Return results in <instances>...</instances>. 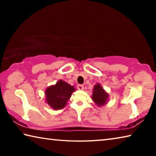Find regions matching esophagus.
<instances>
[{
  "label": "esophagus",
  "instance_id": "1",
  "mask_svg": "<svg viewBox=\"0 0 156 156\" xmlns=\"http://www.w3.org/2000/svg\"><path fill=\"white\" fill-rule=\"evenodd\" d=\"M78 89H79V90H83V89H84V86L83 85V84H78Z\"/></svg>",
  "mask_w": 156,
  "mask_h": 156
}]
</instances>
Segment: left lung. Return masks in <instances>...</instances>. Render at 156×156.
Segmentation results:
<instances>
[{"mask_svg":"<svg viewBox=\"0 0 156 156\" xmlns=\"http://www.w3.org/2000/svg\"><path fill=\"white\" fill-rule=\"evenodd\" d=\"M93 89L91 98L96 105L98 107L106 105L108 98H109V94L104 90L102 87L99 83H98L94 86Z\"/></svg>","mask_w":156,"mask_h":156,"instance_id":"obj_1","label":"left lung"}]
</instances>
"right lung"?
Masks as SVG:
<instances>
[{
	"mask_svg": "<svg viewBox=\"0 0 156 156\" xmlns=\"http://www.w3.org/2000/svg\"><path fill=\"white\" fill-rule=\"evenodd\" d=\"M76 89L62 80L58 81L55 85L47 88L45 91L46 102L54 110H59L65 107L69 99Z\"/></svg>",
	"mask_w": 156,
	"mask_h": 156,
	"instance_id": "1",
	"label": "right lung"
}]
</instances>
